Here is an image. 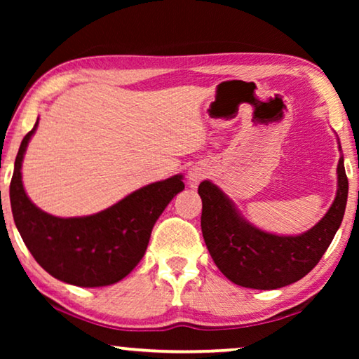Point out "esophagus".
<instances>
[{"label": "esophagus", "mask_w": 359, "mask_h": 359, "mask_svg": "<svg viewBox=\"0 0 359 359\" xmlns=\"http://www.w3.org/2000/svg\"><path fill=\"white\" fill-rule=\"evenodd\" d=\"M209 175V168L204 166V165H196L190 168V171H188V180H190V185L193 188H196L199 185V182L204 180L205 177Z\"/></svg>", "instance_id": "obj_1"}]
</instances>
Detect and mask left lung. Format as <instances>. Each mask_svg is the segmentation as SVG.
<instances>
[{
    "label": "left lung",
    "mask_w": 359,
    "mask_h": 359,
    "mask_svg": "<svg viewBox=\"0 0 359 359\" xmlns=\"http://www.w3.org/2000/svg\"><path fill=\"white\" fill-rule=\"evenodd\" d=\"M198 193L203 199L204 242L223 276L245 288L276 290L301 280L327 250L345 214L348 179L340 155L334 203L315 226L297 236H277L257 228L210 180L201 182Z\"/></svg>",
    "instance_id": "left-lung-1"
}]
</instances>
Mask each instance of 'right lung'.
Wrapping results in <instances>:
<instances>
[{
    "label": "right lung",
    "instance_id": "1",
    "mask_svg": "<svg viewBox=\"0 0 359 359\" xmlns=\"http://www.w3.org/2000/svg\"><path fill=\"white\" fill-rule=\"evenodd\" d=\"M23 137L15 158L9 196L23 242L42 269L76 287H107L125 278L147 250L154 224L175 194L184 175L145 185L111 208L87 217L62 218L32 203L22 184V161L38 128Z\"/></svg>",
    "mask_w": 359,
    "mask_h": 359
}]
</instances>
